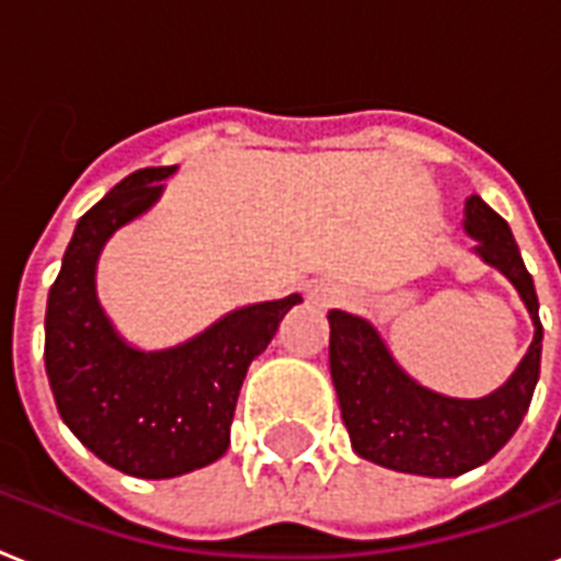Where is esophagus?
<instances>
[{
	"instance_id": "34e87169",
	"label": "esophagus",
	"mask_w": 561,
	"mask_h": 561,
	"mask_svg": "<svg viewBox=\"0 0 561 561\" xmlns=\"http://www.w3.org/2000/svg\"><path fill=\"white\" fill-rule=\"evenodd\" d=\"M311 296L320 305H331V302H336V299H340V290L328 288V285H317V288L311 290Z\"/></svg>"
}]
</instances>
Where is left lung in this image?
Listing matches in <instances>:
<instances>
[{
  "label": "left lung",
  "instance_id": "obj_1",
  "mask_svg": "<svg viewBox=\"0 0 561 561\" xmlns=\"http://www.w3.org/2000/svg\"><path fill=\"white\" fill-rule=\"evenodd\" d=\"M467 233L478 253L518 288L536 325L522 366L502 389L481 400H455L423 389L398 368L366 320L331 311L328 363L354 453L366 461L412 476L455 478L493 458L530 409L541 368L539 299L518 244L493 207L478 195L467 202Z\"/></svg>",
  "mask_w": 561,
  "mask_h": 561
}]
</instances>
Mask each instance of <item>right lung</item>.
<instances>
[{"mask_svg":"<svg viewBox=\"0 0 561 561\" xmlns=\"http://www.w3.org/2000/svg\"><path fill=\"white\" fill-rule=\"evenodd\" d=\"M172 170L131 172L77 221L45 311V371L59 417L100 461L135 478L184 476L227 453L250 363L302 302L290 294L250 305L170 352L123 343L100 311L94 265L108 236L161 195Z\"/></svg>","mask_w":561,"mask_h":561,"instance_id":"add662e5","label":"right lung"}]
</instances>
